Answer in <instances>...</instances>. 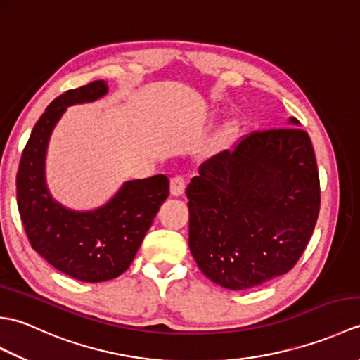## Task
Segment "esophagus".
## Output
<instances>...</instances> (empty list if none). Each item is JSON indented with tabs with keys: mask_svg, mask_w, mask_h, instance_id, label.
I'll use <instances>...</instances> for the list:
<instances>
[{
	"mask_svg": "<svg viewBox=\"0 0 360 360\" xmlns=\"http://www.w3.org/2000/svg\"><path fill=\"white\" fill-rule=\"evenodd\" d=\"M186 176L184 174H173L170 178V192L173 196H181L186 190Z\"/></svg>",
	"mask_w": 360,
	"mask_h": 360,
	"instance_id": "1",
	"label": "esophagus"
}]
</instances>
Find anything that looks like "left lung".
<instances>
[{
  "label": "left lung",
  "mask_w": 360,
  "mask_h": 360,
  "mask_svg": "<svg viewBox=\"0 0 360 360\" xmlns=\"http://www.w3.org/2000/svg\"><path fill=\"white\" fill-rule=\"evenodd\" d=\"M187 198L188 246L205 277L233 290L280 277L303 255L319 218L308 133L285 127L243 136L200 167Z\"/></svg>",
  "instance_id": "left-lung-1"
}]
</instances>
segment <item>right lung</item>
<instances>
[{
  "label": "right lung",
  "instance_id": "right-lung-1",
  "mask_svg": "<svg viewBox=\"0 0 360 360\" xmlns=\"http://www.w3.org/2000/svg\"><path fill=\"white\" fill-rule=\"evenodd\" d=\"M108 93L103 80L70 89L49 103L22 150L17 202L30 246L60 272L86 283L119 277L133 263L145 233L170 193L165 174L125 182L112 200L94 212H72L51 198L44 156L53 127L70 105Z\"/></svg>",
  "mask_w": 360,
  "mask_h": 360
}]
</instances>
